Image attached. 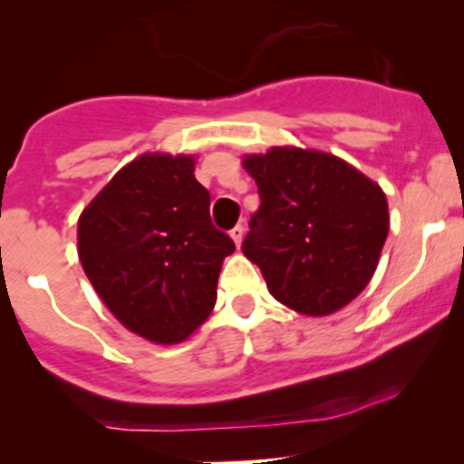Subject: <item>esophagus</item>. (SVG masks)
I'll return each mask as SVG.
<instances>
[{"mask_svg": "<svg viewBox=\"0 0 464 464\" xmlns=\"http://www.w3.org/2000/svg\"><path fill=\"white\" fill-rule=\"evenodd\" d=\"M243 232H246V227H243L241 223H238V226H234L232 230H230V237H232V241L237 243V247L241 246V241H243Z\"/></svg>", "mask_w": 464, "mask_h": 464, "instance_id": "34e87169", "label": "esophagus"}]
</instances>
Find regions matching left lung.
<instances>
[{"mask_svg":"<svg viewBox=\"0 0 464 464\" xmlns=\"http://www.w3.org/2000/svg\"><path fill=\"white\" fill-rule=\"evenodd\" d=\"M243 166L258 186L243 254L269 294L304 315H329L371 283L390 217L379 184L320 150L274 147Z\"/></svg>","mask_w":464,"mask_h":464,"instance_id":"left-lung-1","label":"left lung"}]
</instances>
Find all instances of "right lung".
<instances>
[{
    "mask_svg": "<svg viewBox=\"0 0 464 464\" xmlns=\"http://www.w3.org/2000/svg\"><path fill=\"white\" fill-rule=\"evenodd\" d=\"M234 241L210 218L190 155L144 153L78 218V258L107 309L155 344L184 342L217 302Z\"/></svg>",
    "mask_w": 464,
    "mask_h": 464,
    "instance_id": "obj_1",
    "label": "right lung"
}]
</instances>
